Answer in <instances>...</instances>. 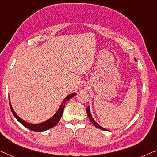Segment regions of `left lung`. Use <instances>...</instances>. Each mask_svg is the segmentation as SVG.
Wrapping results in <instances>:
<instances>
[{
  "label": "left lung",
  "mask_w": 157,
  "mask_h": 157,
  "mask_svg": "<svg viewBox=\"0 0 157 157\" xmlns=\"http://www.w3.org/2000/svg\"><path fill=\"white\" fill-rule=\"evenodd\" d=\"M86 113H87V116H88V117H89V118L90 119L91 122H92V123L95 126L96 128H99V129L103 130H106V129H105V128H102L101 126H100V125H99V124H98V123H97L95 122V121L94 120L93 118H92V115H91V113H90V108H89V106L87 107V108H86Z\"/></svg>",
  "instance_id": "1"
}]
</instances>
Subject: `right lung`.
<instances>
[{
    "instance_id": "add662e5",
    "label": "right lung",
    "mask_w": 157,
    "mask_h": 157,
    "mask_svg": "<svg viewBox=\"0 0 157 157\" xmlns=\"http://www.w3.org/2000/svg\"><path fill=\"white\" fill-rule=\"evenodd\" d=\"M75 95H76V93H72V94H69L68 96H67V97L64 99V101H63L61 105H60V108L58 109V111L54 114V116H53L52 118H51L50 119H49V120L46 121H45V122L40 123V124H31V123L25 122V121L22 120V119H21L20 117H19L17 114L15 113V112L14 111V110L13 109V107H12L10 102V99H9V103H10V107L12 113H13L14 116L17 118V120L21 124H22V125H23L25 127L28 128V129L35 131V132H42V131H44V130L50 129V128H52L53 127H54L56 124L59 122L60 119V118H61V116L63 115V113L65 105V104H66V102L68 101V100L72 99V98Z\"/></svg>"
}]
</instances>
